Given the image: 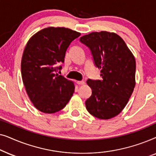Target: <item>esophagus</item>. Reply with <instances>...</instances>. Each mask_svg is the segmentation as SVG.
<instances>
[{
	"label": "esophagus",
	"instance_id": "1",
	"mask_svg": "<svg viewBox=\"0 0 156 156\" xmlns=\"http://www.w3.org/2000/svg\"><path fill=\"white\" fill-rule=\"evenodd\" d=\"M76 84L79 85H82L84 84V81H76Z\"/></svg>",
	"mask_w": 156,
	"mask_h": 156
}]
</instances>
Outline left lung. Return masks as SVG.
Segmentation results:
<instances>
[{
	"mask_svg": "<svg viewBox=\"0 0 156 156\" xmlns=\"http://www.w3.org/2000/svg\"><path fill=\"white\" fill-rule=\"evenodd\" d=\"M90 49L102 80L87 81L92 91L85 105L92 116L109 119L120 114L136 85V60L120 36L106 31L93 32L80 37Z\"/></svg>",
	"mask_w": 156,
	"mask_h": 156,
	"instance_id": "1",
	"label": "left lung"
}]
</instances>
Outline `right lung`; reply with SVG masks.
Segmentation results:
<instances>
[{
    "instance_id": "1",
    "label": "right lung",
    "mask_w": 156,
    "mask_h": 156,
    "mask_svg": "<svg viewBox=\"0 0 156 156\" xmlns=\"http://www.w3.org/2000/svg\"><path fill=\"white\" fill-rule=\"evenodd\" d=\"M81 34L65 27H46L28 40L21 60V74L28 97L35 107L46 114L62 109L71 99L74 84L56 74L62 69L70 43Z\"/></svg>"
}]
</instances>
